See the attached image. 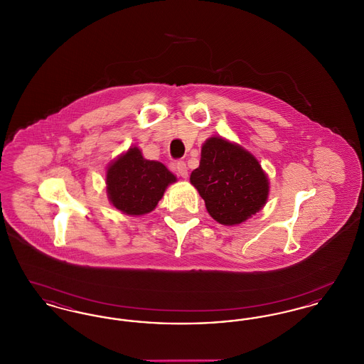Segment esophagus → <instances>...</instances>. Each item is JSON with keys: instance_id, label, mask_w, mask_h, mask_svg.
Here are the masks:
<instances>
[{"instance_id": "34e87169", "label": "esophagus", "mask_w": 364, "mask_h": 364, "mask_svg": "<svg viewBox=\"0 0 364 364\" xmlns=\"http://www.w3.org/2000/svg\"><path fill=\"white\" fill-rule=\"evenodd\" d=\"M176 172H177L178 176H181L183 178H187V177H188V168H187V165H186L184 161H178V162L176 164Z\"/></svg>"}]
</instances>
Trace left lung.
<instances>
[{
  "mask_svg": "<svg viewBox=\"0 0 364 364\" xmlns=\"http://www.w3.org/2000/svg\"><path fill=\"white\" fill-rule=\"evenodd\" d=\"M191 184L203 198L208 214L223 225H239L266 205L269 178L258 159L221 136L208 138Z\"/></svg>",
  "mask_w": 364,
  "mask_h": 364,
  "instance_id": "8db88e82",
  "label": "left lung"
}]
</instances>
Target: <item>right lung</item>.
Masks as SVG:
<instances>
[{
    "label": "right lung",
    "mask_w": 364,
    "mask_h": 364,
    "mask_svg": "<svg viewBox=\"0 0 364 364\" xmlns=\"http://www.w3.org/2000/svg\"><path fill=\"white\" fill-rule=\"evenodd\" d=\"M176 180L164 164L143 158L135 146L107 166L106 192L110 203L124 214L143 215L156 208Z\"/></svg>",
    "instance_id": "add662e5"
}]
</instances>
